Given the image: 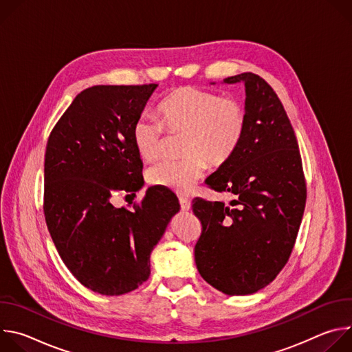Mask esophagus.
<instances>
[{"instance_id": "esophagus-1", "label": "esophagus", "mask_w": 352, "mask_h": 352, "mask_svg": "<svg viewBox=\"0 0 352 352\" xmlns=\"http://www.w3.org/2000/svg\"><path fill=\"white\" fill-rule=\"evenodd\" d=\"M179 200V205H181V210L184 212H188L190 209V200L188 197H184V196H179L178 197Z\"/></svg>"}]
</instances>
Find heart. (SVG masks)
<instances>
[{"instance_id": "obj_1", "label": "heart", "mask_w": 352, "mask_h": 352, "mask_svg": "<svg viewBox=\"0 0 352 352\" xmlns=\"http://www.w3.org/2000/svg\"><path fill=\"white\" fill-rule=\"evenodd\" d=\"M159 121L140 117L132 126V143L147 163L159 160L166 133L181 136V160L164 162L147 171V182L178 193H188L206 166H226L239 148L248 125L243 103L234 97L196 86H181L162 98Z\"/></svg>"}]
</instances>
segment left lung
<instances>
[{"label":"left lung","mask_w":352,"mask_h":352,"mask_svg":"<svg viewBox=\"0 0 352 352\" xmlns=\"http://www.w3.org/2000/svg\"><path fill=\"white\" fill-rule=\"evenodd\" d=\"M248 125L234 157L206 181L234 196L230 205L192 200L202 224L195 245L196 267L227 295L254 294L270 284L289 259L307 204V182L298 142L272 86L245 72Z\"/></svg>","instance_id":"obj_1"}]
</instances>
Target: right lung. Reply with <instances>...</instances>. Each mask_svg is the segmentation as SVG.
<instances>
[{
	"label": "right lung",
	"instance_id": "right-lung-1",
	"mask_svg": "<svg viewBox=\"0 0 352 352\" xmlns=\"http://www.w3.org/2000/svg\"><path fill=\"white\" fill-rule=\"evenodd\" d=\"M156 83L98 85L80 91L48 136L43 212L58 254L86 288L102 295L136 289L150 276V254L179 204L147 189L140 204L114 208L116 192L143 185L132 126Z\"/></svg>",
	"mask_w": 352,
	"mask_h": 352
}]
</instances>
